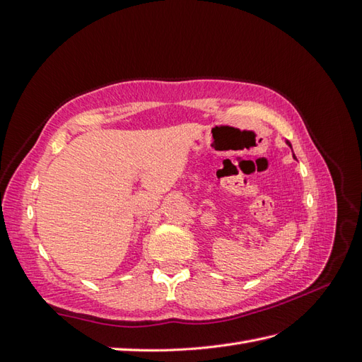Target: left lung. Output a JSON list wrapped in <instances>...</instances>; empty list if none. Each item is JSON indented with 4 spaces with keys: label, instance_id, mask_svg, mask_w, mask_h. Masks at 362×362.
I'll return each mask as SVG.
<instances>
[{
    "label": "left lung",
    "instance_id": "1",
    "mask_svg": "<svg viewBox=\"0 0 362 362\" xmlns=\"http://www.w3.org/2000/svg\"><path fill=\"white\" fill-rule=\"evenodd\" d=\"M287 145H288V146H290V148H291V145H290V141H287Z\"/></svg>",
    "mask_w": 362,
    "mask_h": 362
}]
</instances>
